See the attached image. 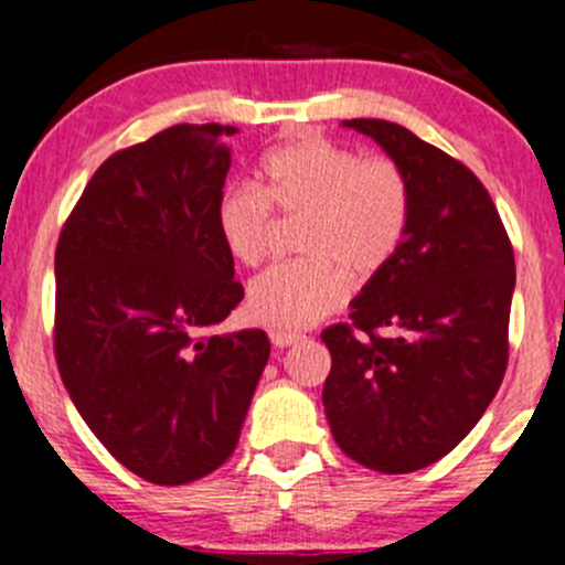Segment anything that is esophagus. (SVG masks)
I'll return each instance as SVG.
<instances>
[{
  "instance_id": "obj_1",
  "label": "esophagus",
  "mask_w": 565,
  "mask_h": 565,
  "mask_svg": "<svg viewBox=\"0 0 565 565\" xmlns=\"http://www.w3.org/2000/svg\"><path fill=\"white\" fill-rule=\"evenodd\" d=\"M269 338H271V343H275V349H288V345L299 343L301 334L299 332H288V329H271Z\"/></svg>"
}]
</instances>
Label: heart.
I'll use <instances>...</instances> for the list:
<instances>
[{
  "instance_id": "obj_1",
  "label": "heart",
  "mask_w": 565,
  "mask_h": 565,
  "mask_svg": "<svg viewBox=\"0 0 565 565\" xmlns=\"http://www.w3.org/2000/svg\"><path fill=\"white\" fill-rule=\"evenodd\" d=\"M271 209L307 216L299 236L307 258L260 271L247 288V312L266 327L301 329L345 305L349 274L367 282L393 264L409 233L412 186L393 159H362L310 134L264 156L260 186L236 183L216 200V236L236 264L266 255Z\"/></svg>"
}]
</instances>
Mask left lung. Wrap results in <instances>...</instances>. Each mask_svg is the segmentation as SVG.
<instances>
[{
	"mask_svg": "<svg viewBox=\"0 0 565 565\" xmlns=\"http://www.w3.org/2000/svg\"><path fill=\"white\" fill-rule=\"evenodd\" d=\"M371 137L412 186L393 264L323 329L332 354L323 412L334 443L367 470L415 472L448 456L500 390L516 266L483 183L398 122L343 120Z\"/></svg>",
	"mask_w": 565,
	"mask_h": 565,
	"instance_id": "left-lung-1",
	"label": "left lung"
}]
</instances>
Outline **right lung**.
I'll use <instances>...</instances> for the list:
<instances>
[{
	"label": "right lung",
	"instance_id": "1",
	"mask_svg": "<svg viewBox=\"0 0 565 565\" xmlns=\"http://www.w3.org/2000/svg\"><path fill=\"white\" fill-rule=\"evenodd\" d=\"M233 134L178 122L117 150L54 255L65 390L104 448L159 486L192 483L231 459L269 362L264 329L203 334L244 299L214 225Z\"/></svg>",
	"mask_w": 565,
	"mask_h": 565
}]
</instances>
